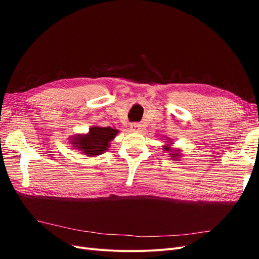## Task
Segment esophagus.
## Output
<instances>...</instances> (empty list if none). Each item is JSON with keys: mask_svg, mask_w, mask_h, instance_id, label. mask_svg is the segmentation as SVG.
<instances>
[{"mask_svg": "<svg viewBox=\"0 0 259 259\" xmlns=\"http://www.w3.org/2000/svg\"><path fill=\"white\" fill-rule=\"evenodd\" d=\"M131 130H132L133 132L139 133L140 131H142V125L138 124V123H133V124H131Z\"/></svg>", "mask_w": 259, "mask_h": 259, "instance_id": "34e87169", "label": "esophagus"}]
</instances>
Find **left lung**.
I'll use <instances>...</instances> for the list:
<instances>
[{
    "label": "left lung",
    "instance_id": "1",
    "mask_svg": "<svg viewBox=\"0 0 259 259\" xmlns=\"http://www.w3.org/2000/svg\"><path fill=\"white\" fill-rule=\"evenodd\" d=\"M166 145L163 146V150L168 152V154L170 155V158L173 159L174 161H178L180 156H182V150L180 149H177V148H173L171 146H173V142L171 140H167Z\"/></svg>",
    "mask_w": 259,
    "mask_h": 259
}]
</instances>
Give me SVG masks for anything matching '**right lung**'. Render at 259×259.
<instances>
[{"label":"right lung","mask_w":259,"mask_h":259,"mask_svg":"<svg viewBox=\"0 0 259 259\" xmlns=\"http://www.w3.org/2000/svg\"><path fill=\"white\" fill-rule=\"evenodd\" d=\"M119 134V130L94 125L86 134H76L69 138L70 144L76 150L88 156H97L108 150L110 142Z\"/></svg>","instance_id":"1"}]
</instances>
